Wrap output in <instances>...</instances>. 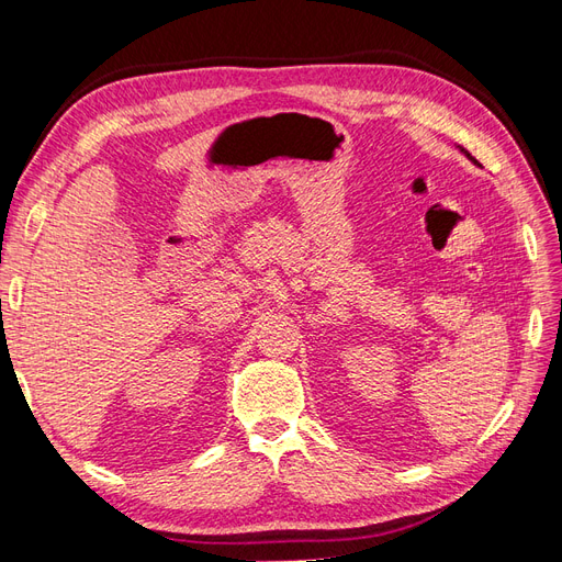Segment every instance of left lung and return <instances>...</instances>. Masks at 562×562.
<instances>
[{"label":"left lung","mask_w":562,"mask_h":562,"mask_svg":"<svg viewBox=\"0 0 562 562\" xmlns=\"http://www.w3.org/2000/svg\"><path fill=\"white\" fill-rule=\"evenodd\" d=\"M459 149H462V151H464V155H467V157H469V159H471V161H473V164H479V161H475V159H473V157H471V155H469V151H467V149H464V147H459Z\"/></svg>","instance_id":"left-lung-1"}]
</instances>
